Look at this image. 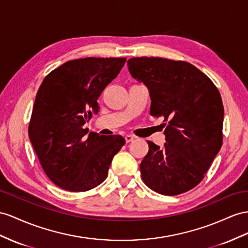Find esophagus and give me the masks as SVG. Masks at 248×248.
<instances>
[{
    "instance_id": "1",
    "label": "esophagus",
    "mask_w": 248,
    "mask_h": 248,
    "mask_svg": "<svg viewBox=\"0 0 248 248\" xmlns=\"http://www.w3.org/2000/svg\"><path fill=\"white\" fill-rule=\"evenodd\" d=\"M124 139H125V142H126V143H129V142H131V141L134 140V137H133L132 135H126V136L124 137Z\"/></svg>"
}]
</instances>
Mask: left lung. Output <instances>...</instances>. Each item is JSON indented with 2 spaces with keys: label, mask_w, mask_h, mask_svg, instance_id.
I'll use <instances>...</instances> for the list:
<instances>
[{
  "label": "left lung",
  "mask_w": 248,
  "mask_h": 248,
  "mask_svg": "<svg viewBox=\"0 0 248 248\" xmlns=\"http://www.w3.org/2000/svg\"><path fill=\"white\" fill-rule=\"evenodd\" d=\"M128 69L148 88L151 115L166 123L163 148L148 141L141 178L158 194L186 193L203 179L221 149L224 109L218 89L186 62L144 56L130 59Z\"/></svg>",
  "instance_id": "obj_1"
}]
</instances>
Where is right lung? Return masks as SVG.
Listing matches in <instances>:
<instances>
[{
    "mask_svg": "<svg viewBox=\"0 0 248 248\" xmlns=\"http://www.w3.org/2000/svg\"><path fill=\"white\" fill-rule=\"evenodd\" d=\"M126 59L69 61L50 72L36 93L29 138L54 185L86 192L107 178L113 157L125 143L119 135L88 132L84 124L97 114V99Z\"/></svg>",
    "mask_w": 248,
    "mask_h": 248,
    "instance_id": "1",
    "label": "right lung"
}]
</instances>
